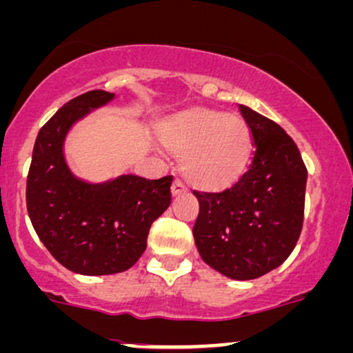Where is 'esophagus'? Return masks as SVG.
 Wrapping results in <instances>:
<instances>
[{"label":"esophagus","instance_id":"esophagus-1","mask_svg":"<svg viewBox=\"0 0 353 353\" xmlns=\"http://www.w3.org/2000/svg\"><path fill=\"white\" fill-rule=\"evenodd\" d=\"M186 186L181 183L180 180H175L173 181V185H172V194L173 196H181V194H185L186 193Z\"/></svg>","mask_w":353,"mask_h":353}]
</instances>
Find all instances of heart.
I'll return each instance as SVG.
<instances>
[{"label": "heart", "instance_id": "heart-1", "mask_svg": "<svg viewBox=\"0 0 353 353\" xmlns=\"http://www.w3.org/2000/svg\"><path fill=\"white\" fill-rule=\"evenodd\" d=\"M162 142L181 159L188 183L204 191L223 190L237 180L252 152L249 124L239 116L194 110L173 116L162 129Z\"/></svg>", "mask_w": 353, "mask_h": 353}]
</instances>
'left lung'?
I'll return each mask as SVG.
<instances>
[{"instance_id": "8db88e82", "label": "left lung", "mask_w": 353, "mask_h": 353, "mask_svg": "<svg viewBox=\"0 0 353 353\" xmlns=\"http://www.w3.org/2000/svg\"><path fill=\"white\" fill-rule=\"evenodd\" d=\"M255 145L249 170L228 190L199 193L194 243L211 268L254 280L288 259L303 228L307 170L288 134L239 104Z\"/></svg>"}]
</instances>
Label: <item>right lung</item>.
<instances>
[{
    "label": "right lung",
    "instance_id": "1",
    "mask_svg": "<svg viewBox=\"0 0 353 353\" xmlns=\"http://www.w3.org/2000/svg\"><path fill=\"white\" fill-rule=\"evenodd\" d=\"M116 99L93 90L63 104L39 130L26 203L34 230L65 268L80 275H112L132 267L147 247L150 225L172 203L173 178L132 173L90 181L65 157L73 125Z\"/></svg>",
    "mask_w": 353,
    "mask_h": 353
}]
</instances>
